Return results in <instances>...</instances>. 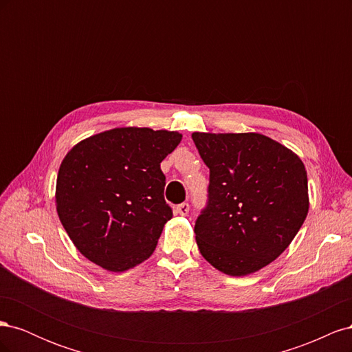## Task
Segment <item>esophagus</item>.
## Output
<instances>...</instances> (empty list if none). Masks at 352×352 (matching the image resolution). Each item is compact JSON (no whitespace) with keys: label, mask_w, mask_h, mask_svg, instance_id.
<instances>
[{"label":"esophagus","mask_w":352,"mask_h":352,"mask_svg":"<svg viewBox=\"0 0 352 352\" xmlns=\"http://www.w3.org/2000/svg\"><path fill=\"white\" fill-rule=\"evenodd\" d=\"M189 212V204L188 202H182V204H179L176 207V214H180V216H186Z\"/></svg>","instance_id":"1"}]
</instances>
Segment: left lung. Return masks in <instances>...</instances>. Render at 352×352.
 Instances as JSON below:
<instances>
[{"label": "left lung", "mask_w": 352, "mask_h": 352, "mask_svg": "<svg viewBox=\"0 0 352 352\" xmlns=\"http://www.w3.org/2000/svg\"><path fill=\"white\" fill-rule=\"evenodd\" d=\"M210 168L208 199L195 221L202 257L230 276L263 269L289 247L308 212L302 162L260 133H192Z\"/></svg>", "instance_id": "obj_1"}]
</instances>
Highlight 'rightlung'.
<instances>
[{
    "label": "right lung",
    "instance_id": "add662e5",
    "mask_svg": "<svg viewBox=\"0 0 352 352\" xmlns=\"http://www.w3.org/2000/svg\"><path fill=\"white\" fill-rule=\"evenodd\" d=\"M177 132L117 127L74 145L57 176L63 228L85 257L124 272L154 252L173 217L160 163L179 145Z\"/></svg>",
    "mask_w": 352,
    "mask_h": 352
}]
</instances>
